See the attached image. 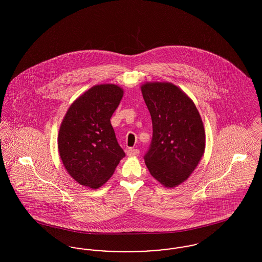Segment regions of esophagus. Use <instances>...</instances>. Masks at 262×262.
Masks as SVG:
<instances>
[{"label": "esophagus", "mask_w": 262, "mask_h": 262, "mask_svg": "<svg viewBox=\"0 0 262 262\" xmlns=\"http://www.w3.org/2000/svg\"><path fill=\"white\" fill-rule=\"evenodd\" d=\"M126 154L128 156H138L139 150L135 149V148H128V149L126 150Z\"/></svg>", "instance_id": "34e87169"}]
</instances>
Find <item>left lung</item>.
Masks as SVG:
<instances>
[{"mask_svg":"<svg viewBox=\"0 0 262 262\" xmlns=\"http://www.w3.org/2000/svg\"><path fill=\"white\" fill-rule=\"evenodd\" d=\"M140 88L153 127L144 156L146 167L164 187H177L187 181L204 153L205 130L200 112L171 82H145Z\"/></svg>","mask_w":262,"mask_h":262,"instance_id":"8db88e82","label":"left lung"}]
</instances>
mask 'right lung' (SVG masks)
I'll list each match as a JSON object with an SVG mask.
<instances>
[{
    "mask_svg": "<svg viewBox=\"0 0 262 262\" xmlns=\"http://www.w3.org/2000/svg\"><path fill=\"white\" fill-rule=\"evenodd\" d=\"M123 95L119 85H95L72 103L62 119L59 154L68 173L81 186L99 188L125 157L110 121Z\"/></svg>",
    "mask_w": 262,
    "mask_h": 262,
    "instance_id": "right-lung-1",
    "label": "right lung"
}]
</instances>
